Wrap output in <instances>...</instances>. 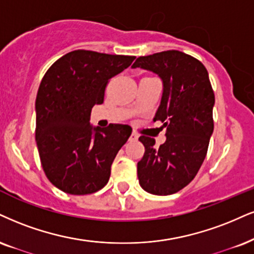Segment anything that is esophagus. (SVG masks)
I'll return each instance as SVG.
<instances>
[{
  "label": "esophagus",
  "mask_w": 254,
  "mask_h": 254,
  "mask_svg": "<svg viewBox=\"0 0 254 254\" xmlns=\"http://www.w3.org/2000/svg\"><path fill=\"white\" fill-rule=\"evenodd\" d=\"M137 139H139V135H137V133L133 132L132 134H130V136H129V141H136Z\"/></svg>",
  "instance_id": "esophagus-1"
}]
</instances>
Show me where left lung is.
Instances as JSON below:
<instances>
[{"label": "left lung", "instance_id": "1", "mask_svg": "<svg viewBox=\"0 0 254 254\" xmlns=\"http://www.w3.org/2000/svg\"><path fill=\"white\" fill-rule=\"evenodd\" d=\"M132 68L158 74L164 84L153 120L164 124L166 141L158 148L153 137H139L145 146L137 162L139 184L151 194L170 195L194 179L207 154L214 128L213 89L205 65L179 51L140 56Z\"/></svg>", "mask_w": 254, "mask_h": 254}]
</instances>
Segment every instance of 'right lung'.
Returning <instances> with one entry per match:
<instances>
[{"mask_svg": "<svg viewBox=\"0 0 254 254\" xmlns=\"http://www.w3.org/2000/svg\"><path fill=\"white\" fill-rule=\"evenodd\" d=\"M134 59L79 49L55 61L41 81L35 102L37 149L46 177L64 193L92 194L108 183L111 166L132 128L93 127L90 112L103 102L109 79Z\"/></svg>", "mask_w": 254, "mask_h": 254, "instance_id": "1", "label": "right lung"}]
</instances>
